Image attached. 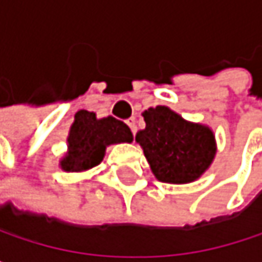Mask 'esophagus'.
Instances as JSON below:
<instances>
[{
	"instance_id": "34e87169",
	"label": "esophagus",
	"mask_w": 262,
	"mask_h": 262,
	"mask_svg": "<svg viewBox=\"0 0 262 262\" xmlns=\"http://www.w3.org/2000/svg\"><path fill=\"white\" fill-rule=\"evenodd\" d=\"M127 126L130 127L132 133H133V136H135V135H136V120H135L133 117L127 120Z\"/></svg>"
}]
</instances>
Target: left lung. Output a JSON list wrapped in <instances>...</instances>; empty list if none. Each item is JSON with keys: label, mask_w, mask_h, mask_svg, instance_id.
Here are the masks:
<instances>
[{"label": "left lung", "mask_w": 262, "mask_h": 262, "mask_svg": "<svg viewBox=\"0 0 262 262\" xmlns=\"http://www.w3.org/2000/svg\"><path fill=\"white\" fill-rule=\"evenodd\" d=\"M145 129L136 141L156 179L167 183H188L200 178L215 156L211 129L185 121L167 106L150 107L142 114Z\"/></svg>", "instance_id": "left-lung-1"}]
</instances>
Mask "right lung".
<instances>
[{
    "instance_id": "1",
    "label": "right lung",
    "mask_w": 262,
    "mask_h": 262,
    "mask_svg": "<svg viewBox=\"0 0 262 262\" xmlns=\"http://www.w3.org/2000/svg\"><path fill=\"white\" fill-rule=\"evenodd\" d=\"M130 129L114 117L97 120L94 112L80 111L68 136V155L60 162L65 171H84L98 165L106 147L118 142H130Z\"/></svg>"
}]
</instances>
